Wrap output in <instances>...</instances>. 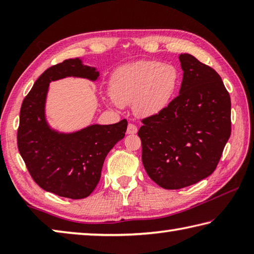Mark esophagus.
I'll list each match as a JSON object with an SVG mask.
<instances>
[{
  "instance_id": "obj_1",
  "label": "esophagus",
  "mask_w": 254,
  "mask_h": 254,
  "mask_svg": "<svg viewBox=\"0 0 254 254\" xmlns=\"http://www.w3.org/2000/svg\"><path fill=\"white\" fill-rule=\"evenodd\" d=\"M136 132H137V127L135 126V124H133V123H128V126H127V134H135Z\"/></svg>"
}]
</instances>
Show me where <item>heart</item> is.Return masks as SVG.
<instances>
[{
	"instance_id": "obj_1",
	"label": "heart",
	"mask_w": 254,
	"mask_h": 254,
	"mask_svg": "<svg viewBox=\"0 0 254 254\" xmlns=\"http://www.w3.org/2000/svg\"><path fill=\"white\" fill-rule=\"evenodd\" d=\"M180 80L178 68L158 60H141L115 70L110 83L113 105L131 104L135 114L149 117L168 105Z\"/></svg>"
}]
</instances>
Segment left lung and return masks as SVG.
I'll return each mask as SVG.
<instances>
[{"mask_svg":"<svg viewBox=\"0 0 254 254\" xmlns=\"http://www.w3.org/2000/svg\"><path fill=\"white\" fill-rule=\"evenodd\" d=\"M179 60V95L141 120L137 132L144 169L165 189L190 186L212 175L231 135V98L221 76L191 55L182 54Z\"/></svg>","mask_w":254,"mask_h":254,"instance_id":"left-lung-1","label":"left lung"}]
</instances>
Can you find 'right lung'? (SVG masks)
I'll use <instances>...</instances> for the list:
<instances>
[{"label": "right lung", "instance_id": "obj_1", "mask_svg": "<svg viewBox=\"0 0 254 254\" xmlns=\"http://www.w3.org/2000/svg\"><path fill=\"white\" fill-rule=\"evenodd\" d=\"M76 76L95 80V68L67 59L49 67L33 84L20 110L18 149L38 186L60 197L81 199L92 194L101 178L105 157L126 136V119L110 126H91L72 134L50 130L45 120L49 83Z\"/></svg>", "mask_w": 254, "mask_h": 254}]
</instances>
